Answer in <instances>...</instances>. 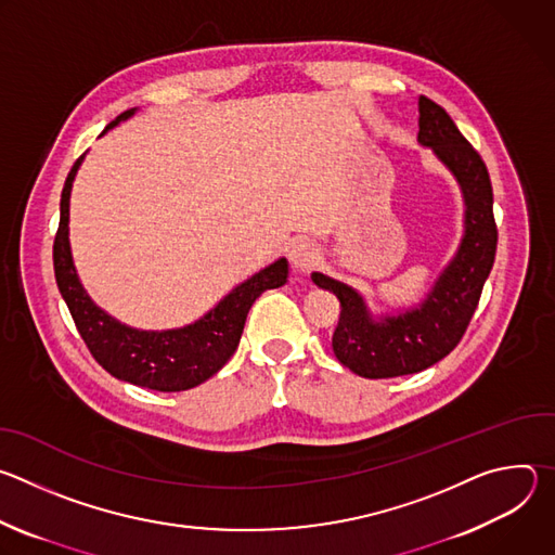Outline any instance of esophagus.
Here are the masks:
<instances>
[{
	"label": "esophagus",
	"instance_id": "34e87169",
	"mask_svg": "<svg viewBox=\"0 0 555 555\" xmlns=\"http://www.w3.org/2000/svg\"><path fill=\"white\" fill-rule=\"evenodd\" d=\"M289 261L296 272H309L313 266H319L321 250L309 242H298L289 250Z\"/></svg>",
	"mask_w": 555,
	"mask_h": 555
}]
</instances>
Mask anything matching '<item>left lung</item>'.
I'll return each mask as SVG.
<instances>
[{
    "label": "left lung",
    "instance_id": "8db88e82",
    "mask_svg": "<svg viewBox=\"0 0 555 555\" xmlns=\"http://www.w3.org/2000/svg\"><path fill=\"white\" fill-rule=\"evenodd\" d=\"M417 142L428 146L452 173L463 197V236L454 257L413 307L373 313L364 296L323 272L311 281L340 300V321L332 338L336 358L360 377L420 373L446 358L465 334L479 305L496 255L494 195L486 163L456 129L443 107L420 96Z\"/></svg>",
    "mask_w": 555,
    "mask_h": 555
}]
</instances>
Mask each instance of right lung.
<instances>
[{
  "mask_svg": "<svg viewBox=\"0 0 555 555\" xmlns=\"http://www.w3.org/2000/svg\"><path fill=\"white\" fill-rule=\"evenodd\" d=\"M135 109L112 120L101 135L131 118ZM86 153L74 163L61 193V219L54 236V276L72 313L74 325L96 362L114 377L151 390L176 392L212 377L234 353L244 334L253 302L266 292L287 283L289 266L281 257L244 283L232 287L199 321L176 330H135L101 309L76 274L69 248V195Z\"/></svg>",
  "mask_w": 555,
  "mask_h": 555,
  "instance_id": "1",
  "label": "right lung"
}]
</instances>
